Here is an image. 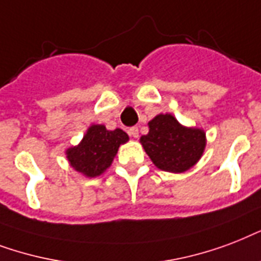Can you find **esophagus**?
Instances as JSON below:
<instances>
[{
    "instance_id": "34e87169",
    "label": "esophagus",
    "mask_w": 261,
    "mask_h": 261,
    "mask_svg": "<svg viewBox=\"0 0 261 261\" xmlns=\"http://www.w3.org/2000/svg\"><path fill=\"white\" fill-rule=\"evenodd\" d=\"M128 133L132 137H135V139H137L139 137V129L136 128V126H133V128H130L128 130Z\"/></svg>"
}]
</instances>
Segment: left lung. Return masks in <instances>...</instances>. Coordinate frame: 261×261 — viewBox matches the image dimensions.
Returning a JSON list of instances; mask_svg holds the SVG:
<instances>
[{
	"mask_svg": "<svg viewBox=\"0 0 261 261\" xmlns=\"http://www.w3.org/2000/svg\"><path fill=\"white\" fill-rule=\"evenodd\" d=\"M140 137L143 148L155 166L169 173H184L199 162L205 148L203 129L187 128L171 114H158Z\"/></svg>",
	"mask_w": 261,
	"mask_h": 261,
	"instance_id": "1",
	"label": "left lung"
}]
</instances>
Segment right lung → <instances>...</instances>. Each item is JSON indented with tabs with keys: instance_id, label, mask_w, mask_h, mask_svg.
Listing matches in <instances>:
<instances>
[{
	"instance_id": "add662e5",
	"label": "right lung",
	"mask_w": 261,
	"mask_h": 261,
	"mask_svg": "<svg viewBox=\"0 0 261 261\" xmlns=\"http://www.w3.org/2000/svg\"><path fill=\"white\" fill-rule=\"evenodd\" d=\"M128 140L122 129L108 130L105 125H91L83 140L66 149V158L79 173L90 178L98 177L110 167L120 145Z\"/></svg>"
}]
</instances>
